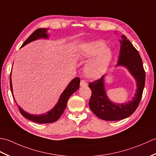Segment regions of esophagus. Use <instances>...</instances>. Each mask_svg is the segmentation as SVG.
<instances>
[{"mask_svg": "<svg viewBox=\"0 0 156 156\" xmlns=\"http://www.w3.org/2000/svg\"><path fill=\"white\" fill-rule=\"evenodd\" d=\"M87 85V82H86L85 80H81L80 81V86L81 87H85V86Z\"/></svg>", "mask_w": 156, "mask_h": 156, "instance_id": "1", "label": "esophagus"}]
</instances>
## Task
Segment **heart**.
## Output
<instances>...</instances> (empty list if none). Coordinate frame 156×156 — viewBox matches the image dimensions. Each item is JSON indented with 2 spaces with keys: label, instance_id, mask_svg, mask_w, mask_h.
<instances>
[{
  "label": "heart",
  "instance_id": "obj_1",
  "mask_svg": "<svg viewBox=\"0 0 156 156\" xmlns=\"http://www.w3.org/2000/svg\"><path fill=\"white\" fill-rule=\"evenodd\" d=\"M77 55L79 59L90 61L86 64L84 73L86 77L98 79L105 73L113 58V52L106 47L102 41H93L83 43L77 47Z\"/></svg>",
  "mask_w": 156,
  "mask_h": 156
}]
</instances>
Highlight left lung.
Listing matches in <instances>:
<instances>
[{
  "label": "left lung",
  "instance_id": "8db88e82",
  "mask_svg": "<svg viewBox=\"0 0 156 156\" xmlns=\"http://www.w3.org/2000/svg\"><path fill=\"white\" fill-rule=\"evenodd\" d=\"M119 40L121 44L118 62L116 67H124L136 81V91L131 100L124 103L111 101L107 95L105 87V75L93 83L89 87L91 97L89 105L92 112L99 118L105 121H119L130 116L140 104L144 91L146 73L140 55L125 35Z\"/></svg>",
  "mask_w": 156,
  "mask_h": 156
}]
</instances>
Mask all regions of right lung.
<instances>
[{"instance_id":"obj_1","label":"right lung","mask_w":156,"mask_h":156,"mask_svg":"<svg viewBox=\"0 0 156 156\" xmlns=\"http://www.w3.org/2000/svg\"><path fill=\"white\" fill-rule=\"evenodd\" d=\"M47 29L43 28L39 29L30 34L25 42L22 44L21 47H24L28 43L32 42V41H36L39 39H48L49 38V34H47ZM79 83H80V79L79 77H76L74 79L69 83V85L67 86V87L65 89L63 93L60 95V98L58 99V101L57 103V104L54 106L53 109L49 110V112H46L45 113L41 114V115H33L26 112L24 111L21 107L19 106V109L20 113L22 115L28 119L33 122L38 123H53L56 122L59 117L61 116L62 114L63 113L65 108L67 107V101L69 98L71 96L73 93H75L77 90L79 88ZM10 90H11L12 95L13 96V91H12V81H11V73H10ZM16 103V101H15ZM17 104V103H16ZM18 105V104H17Z\"/></svg>"}]
</instances>
